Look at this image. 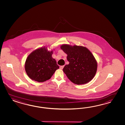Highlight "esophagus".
<instances>
[{
  "label": "esophagus",
  "instance_id": "1",
  "mask_svg": "<svg viewBox=\"0 0 125 125\" xmlns=\"http://www.w3.org/2000/svg\"><path fill=\"white\" fill-rule=\"evenodd\" d=\"M64 65H62V66H60V69H61V70H62L63 68H64Z\"/></svg>",
  "mask_w": 125,
  "mask_h": 125
}]
</instances>
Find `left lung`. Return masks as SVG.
<instances>
[{"mask_svg":"<svg viewBox=\"0 0 125 125\" xmlns=\"http://www.w3.org/2000/svg\"><path fill=\"white\" fill-rule=\"evenodd\" d=\"M61 48L67 54L69 64L65 65L63 70L68 79L77 85L91 81L97 69V61L91 52L79 46L64 44Z\"/></svg>","mask_w":125,"mask_h":125,"instance_id":"8db88e82","label":"left lung"}]
</instances>
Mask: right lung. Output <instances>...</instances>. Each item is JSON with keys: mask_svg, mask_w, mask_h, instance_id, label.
<instances>
[{"mask_svg": "<svg viewBox=\"0 0 125 125\" xmlns=\"http://www.w3.org/2000/svg\"><path fill=\"white\" fill-rule=\"evenodd\" d=\"M53 51H48L45 47L36 49L27 58L25 70L31 79L43 82L49 79L59 68L56 61L52 57Z\"/></svg>", "mask_w": 125, "mask_h": 125, "instance_id": "add662e5", "label": "right lung"}]
</instances>
